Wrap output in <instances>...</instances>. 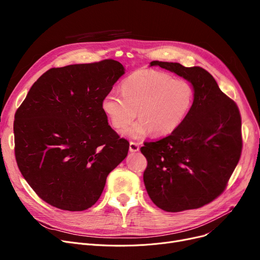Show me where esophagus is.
I'll list each match as a JSON object with an SVG mask.
<instances>
[{
    "label": "esophagus",
    "instance_id": "esophagus-1",
    "mask_svg": "<svg viewBox=\"0 0 260 260\" xmlns=\"http://www.w3.org/2000/svg\"><path fill=\"white\" fill-rule=\"evenodd\" d=\"M140 149L139 144L136 143V142H129V152L135 153V152H138Z\"/></svg>",
    "mask_w": 260,
    "mask_h": 260
}]
</instances>
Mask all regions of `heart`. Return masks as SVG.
I'll list each match as a JSON object with an SVG mask.
<instances>
[{"label":"heart","mask_w":260,"mask_h":260,"mask_svg":"<svg viewBox=\"0 0 260 260\" xmlns=\"http://www.w3.org/2000/svg\"><path fill=\"white\" fill-rule=\"evenodd\" d=\"M194 100V89L188 82L174 79L159 71H140L122 83V93L108 92L102 109L116 128L128 125L138 113L140 118L123 134L141 139L149 133L167 136L178 127Z\"/></svg>","instance_id":"obj_1"}]
</instances>
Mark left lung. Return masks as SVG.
<instances>
[{
  "mask_svg": "<svg viewBox=\"0 0 260 260\" xmlns=\"http://www.w3.org/2000/svg\"><path fill=\"white\" fill-rule=\"evenodd\" d=\"M188 81L194 101L181 124L168 137L144 142L143 181L158 208L181 212L201 208L219 196L240 159L241 117L213 76L199 66L153 61Z\"/></svg>",
  "mask_w": 260,
  "mask_h": 260,
  "instance_id": "obj_1",
  "label": "left lung"
}]
</instances>
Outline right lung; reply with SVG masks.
Returning a JSON list of instances; mask_svg holds the SVG:
<instances>
[{
	"instance_id": "right-lung-1",
	"label": "right lung",
	"mask_w": 260,
	"mask_h": 260,
	"mask_svg": "<svg viewBox=\"0 0 260 260\" xmlns=\"http://www.w3.org/2000/svg\"><path fill=\"white\" fill-rule=\"evenodd\" d=\"M124 67L115 60L50 68L29 89L13 123L20 172L37 195L65 211H84L129 143L108 125L102 100Z\"/></svg>"
}]
</instances>
